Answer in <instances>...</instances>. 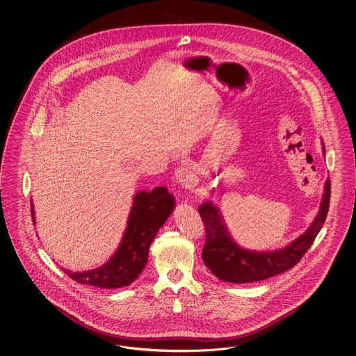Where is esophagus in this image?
<instances>
[{"label": "esophagus", "instance_id": "34e87169", "mask_svg": "<svg viewBox=\"0 0 356 356\" xmlns=\"http://www.w3.org/2000/svg\"><path fill=\"white\" fill-rule=\"evenodd\" d=\"M175 180H176V184L182 189H185V191H191L197 184V177L194 176L191 170H188L185 167H180L176 171Z\"/></svg>", "mask_w": 356, "mask_h": 356}]
</instances>
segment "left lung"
<instances>
[{"mask_svg":"<svg viewBox=\"0 0 356 356\" xmlns=\"http://www.w3.org/2000/svg\"><path fill=\"white\" fill-rule=\"evenodd\" d=\"M330 198V181L327 180L319 213L304 234L280 250L260 252L244 250L238 245L227 232L220 209L212 202L206 200L198 207L206 225L202 259L215 277L227 283H252L279 275L292 269L310 248L327 218Z\"/></svg>","mask_w":356,"mask_h":356,"instance_id":"obj_1","label":"left lung"}]
</instances>
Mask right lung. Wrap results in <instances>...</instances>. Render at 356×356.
Segmentation results:
<instances>
[{
    "mask_svg": "<svg viewBox=\"0 0 356 356\" xmlns=\"http://www.w3.org/2000/svg\"><path fill=\"white\" fill-rule=\"evenodd\" d=\"M174 209V195L165 186H158L152 191H139L134 197L121 243L103 266L87 271L60 269L74 282L86 286L105 289L130 286L147 265L149 247ZM31 209L35 222L32 200Z\"/></svg>",
    "mask_w": 356,
    "mask_h": 356,
    "instance_id": "1",
    "label": "right lung"
}]
</instances>
